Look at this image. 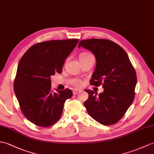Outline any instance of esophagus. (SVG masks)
<instances>
[{
	"instance_id": "esophagus-1",
	"label": "esophagus",
	"mask_w": 154,
	"mask_h": 154,
	"mask_svg": "<svg viewBox=\"0 0 154 154\" xmlns=\"http://www.w3.org/2000/svg\"><path fill=\"white\" fill-rule=\"evenodd\" d=\"M81 92V91H80V90H73V94L74 95H76V94H77L78 93H79V92Z\"/></svg>"
}]
</instances>
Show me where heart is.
I'll use <instances>...</instances> for the list:
<instances>
[{
	"label": "heart",
	"mask_w": 154,
	"mask_h": 154,
	"mask_svg": "<svg viewBox=\"0 0 154 154\" xmlns=\"http://www.w3.org/2000/svg\"><path fill=\"white\" fill-rule=\"evenodd\" d=\"M93 56L92 54H91V53H88V52H84V53H82L79 56V60H83V59H85V58H89V57H92ZM73 84L75 86V87H79L82 85V81L79 80V79H75L73 81Z\"/></svg>",
	"instance_id": "heart-1"
}]
</instances>
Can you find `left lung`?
Returning <instances> with one entry per match:
<instances>
[{"label": "left lung", "mask_w": 154, "mask_h": 154, "mask_svg": "<svg viewBox=\"0 0 154 154\" xmlns=\"http://www.w3.org/2000/svg\"><path fill=\"white\" fill-rule=\"evenodd\" d=\"M81 46L94 55L96 66L90 83L103 91L98 95L85 90L88 98L84 106L88 113L103 125L117 123L123 117L134 98L137 74L126 52L108 39L91 38L79 42Z\"/></svg>", "instance_id": "1"}]
</instances>
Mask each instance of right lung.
Segmentation results:
<instances>
[{
  "instance_id": "1",
  "label": "right lung",
  "mask_w": 154,
  "mask_h": 154,
  "mask_svg": "<svg viewBox=\"0 0 154 154\" xmlns=\"http://www.w3.org/2000/svg\"><path fill=\"white\" fill-rule=\"evenodd\" d=\"M79 39L53 40L37 43L29 48L18 63L14 89L20 109L36 125L47 127L59 120L64 103L72 97L69 88L53 92L51 76L61 73L65 60Z\"/></svg>"
}]
</instances>
